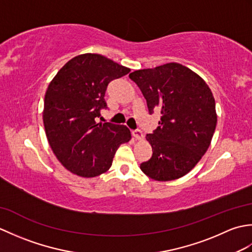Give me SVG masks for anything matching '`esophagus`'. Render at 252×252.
Instances as JSON below:
<instances>
[{
	"label": "esophagus",
	"mask_w": 252,
	"mask_h": 252,
	"mask_svg": "<svg viewBox=\"0 0 252 252\" xmlns=\"http://www.w3.org/2000/svg\"><path fill=\"white\" fill-rule=\"evenodd\" d=\"M132 135L134 136V138H136V140H142V138L144 137L143 132H142L141 130H138V129L133 130V131H132Z\"/></svg>",
	"instance_id": "34e87169"
}]
</instances>
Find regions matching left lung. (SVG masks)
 Wrapping results in <instances>:
<instances>
[{
	"label": "left lung",
	"mask_w": 252,
	"mask_h": 252,
	"mask_svg": "<svg viewBox=\"0 0 252 252\" xmlns=\"http://www.w3.org/2000/svg\"><path fill=\"white\" fill-rule=\"evenodd\" d=\"M146 99L149 114H160L158 126L146 135L153 156L141 170L156 181L189 173L205 155L217 126L216 101L207 83L178 63L130 73Z\"/></svg>",
	"instance_id": "left-lung-1"
}]
</instances>
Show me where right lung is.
<instances>
[{"mask_svg": "<svg viewBox=\"0 0 252 252\" xmlns=\"http://www.w3.org/2000/svg\"><path fill=\"white\" fill-rule=\"evenodd\" d=\"M130 69L99 54L73 57L57 72L45 93L43 122L55 156L83 178L105 173L117 149L131 140L126 126L96 122L107 108L108 84Z\"/></svg>", "mask_w": 252, "mask_h": 252, "instance_id": "1", "label": "right lung"}]
</instances>
